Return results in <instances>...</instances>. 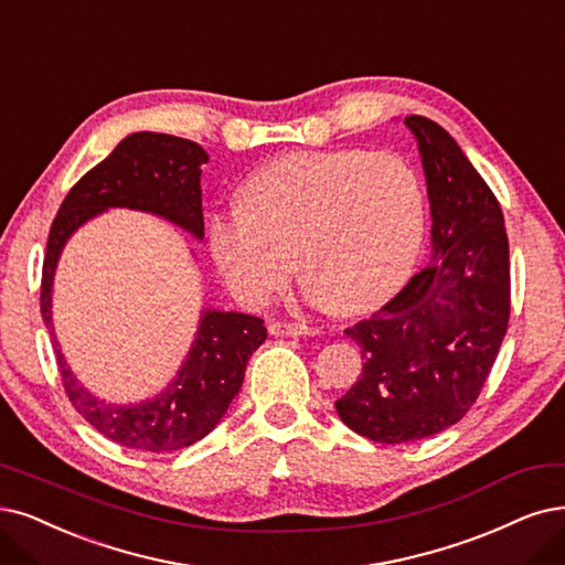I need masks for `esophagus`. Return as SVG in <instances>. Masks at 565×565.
<instances>
[{"label": "esophagus", "instance_id": "esophagus-1", "mask_svg": "<svg viewBox=\"0 0 565 565\" xmlns=\"http://www.w3.org/2000/svg\"><path fill=\"white\" fill-rule=\"evenodd\" d=\"M267 330H269V335H275V338H307V335H315V328H309L305 323H269Z\"/></svg>", "mask_w": 565, "mask_h": 565}]
</instances>
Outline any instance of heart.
Wrapping results in <instances>:
<instances>
[{
  "label": "heart",
  "mask_w": 565,
  "mask_h": 565,
  "mask_svg": "<svg viewBox=\"0 0 565 565\" xmlns=\"http://www.w3.org/2000/svg\"><path fill=\"white\" fill-rule=\"evenodd\" d=\"M244 204L214 214L209 248L233 296L263 305L298 264L307 300L361 315L386 302L419 258L426 193L395 153L296 151L244 183Z\"/></svg>",
  "instance_id": "heart-1"
}]
</instances>
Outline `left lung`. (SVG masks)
I'll return each mask as SVG.
<instances>
[{"label":"left lung","instance_id":"obj_1","mask_svg":"<svg viewBox=\"0 0 565 565\" xmlns=\"http://www.w3.org/2000/svg\"><path fill=\"white\" fill-rule=\"evenodd\" d=\"M430 202L428 267L377 315L347 328L363 374L340 419L374 443L424 440L477 401L510 319V244L500 204L454 137L407 116Z\"/></svg>","mask_w":565,"mask_h":565}]
</instances>
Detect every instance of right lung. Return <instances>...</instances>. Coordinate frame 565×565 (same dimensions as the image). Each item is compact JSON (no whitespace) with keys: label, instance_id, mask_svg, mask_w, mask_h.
<instances>
[{"label":"right lung","instance_id":"right-lung-1","mask_svg":"<svg viewBox=\"0 0 565 565\" xmlns=\"http://www.w3.org/2000/svg\"><path fill=\"white\" fill-rule=\"evenodd\" d=\"M206 160V151L195 141L162 132L128 135L72 188L51 225L41 277V317L53 338L57 367L74 409L120 447L177 451L212 433L239 393L246 363L265 342L267 328L258 317L204 307L195 340L174 380L153 398L128 405L109 403L76 380L60 349L51 309L55 269L76 230L109 209L153 214L202 242L200 177Z\"/></svg>","mask_w":565,"mask_h":565}]
</instances>
